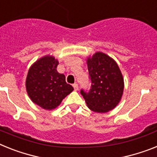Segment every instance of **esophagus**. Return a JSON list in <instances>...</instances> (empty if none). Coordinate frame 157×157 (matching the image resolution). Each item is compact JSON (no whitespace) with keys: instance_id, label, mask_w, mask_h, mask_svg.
I'll list each match as a JSON object with an SVG mask.
<instances>
[{"instance_id":"esophagus-1","label":"esophagus","mask_w":157,"mask_h":157,"mask_svg":"<svg viewBox=\"0 0 157 157\" xmlns=\"http://www.w3.org/2000/svg\"><path fill=\"white\" fill-rule=\"evenodd\" d=\"M72 86H73V88H74L75 90H76V91L78 90V85H77L76 83H75V84H73V85H72Z\"/></svg>"}]
</instances>
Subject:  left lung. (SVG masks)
I'll use <instances>...</instances> for the list:
<instances>
[{
	"label": "left lung",
	"instance_id": "8db88e82",
	"mask_svg": "<svg viewBox=\"0 0 157 157\" xmlns=\"http://www.w3.org/2000/svg\"><path fill=\"white\" fill-rule=\"evenodd\" d=\"M91 89H81L88 107L96 113H107L119 104L124 91V79L115 60L97 52L87 60Z\"/></svg>",
	"mask_w": 157,
	"mask_h": 157
}]
</instances>
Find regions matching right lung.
Returning <instances> with one entry per match:
<instances>
[{
    "mask_svg": "<svg viewBox=\"0 0 157 157\" xmlns=\"http://www.w3.org/2000/svg\"><path fill=\"white\" fill-rule=\"evenodd\" d=\"M58 60L54 56L41 57L30 67L26 78V90L32 101L46 110L56 109L73 91L65 76L56 70Z\"/></svg>",
    "mask_w": 157,
    "mask_h": 157,
    "instance_id": "obj_1",
    "label": "right lung"
}]
</instances>
